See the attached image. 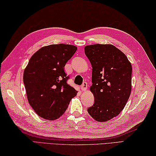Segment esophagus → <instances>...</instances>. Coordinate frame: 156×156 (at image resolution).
<instances>
[{"instance_id":"34e87169","label":"esophagus","mask_w":156,"mask_h":156,"mask_svg":"<svg viewBox=\"0 0 156 156\" xmlns=\"http://www.w3.org/2000/svg\"><path fill=\"white\" fill-rule=\"evenodd\" d=\"M87 87H88L87 83L86 82H83V84L81 85L80 88H81V90L82 91H86V90H87Z\"/></svg>"}]
</instances>
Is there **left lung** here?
I'll return each mask as SVG.
<instances>
[{"instance_id":"8db88e82","label":"left lung","mask_w":156,"mask_h":156,"mask_svg":"<svg viewBox=\"0 0 156 156\" xmlns=\"http://www.w3.org/2000/svg\"><path fill=\"white\" fill-rule=\"evenodd\" d=\"M84 52L92 65L90 91L94 97L87 111L97 121H107L120 113L130 97L131 64L112 45H87Z\"/></svg>"}]
</instances>
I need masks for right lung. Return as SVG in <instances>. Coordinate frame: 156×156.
<instances>
[{"label": "right lung", "instance_id": "obj_1", "mask_svg": "<svg viewBox=\"0 0 156 156\" xmlns=\"http://www.w3.org/2000/svg\"><path fill=\"white\" fill-rule=\"evenodd\" d=\"M77 50L72 45L54 44L39 49L32 55L23 74L29 105L39 117L59 118L77 94L67 81L64 66Z\"/></svg>", "mask_w": 156, "mask_h": 156}]
</instances>
